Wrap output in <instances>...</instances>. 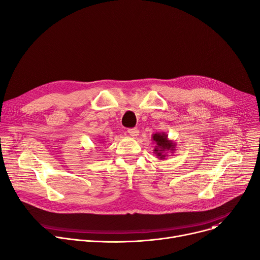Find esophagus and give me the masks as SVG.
Listing matches in <instances>:
<instances>
[{"label": "esophagus", "mask_w": 260, "mask_h": 260, "mask_svg": "<svg viewBox=\"0 0 260 260\" xmlns=\"http://www.w3.org/2000/svg\"><path fill=\"white\" fill-rule=\"evenodd\" d=\"M127 133L129 136H132V137H137L139 135V131L137 128H128Z\"/></svg>", "instance_id": "1"}]
</instances>
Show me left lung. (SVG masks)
<instances>
[{
  "label": "left lung",
  "instance_id": "1",
  "mask_svg": "<svg viewBox=\"0 0 260 260\" xmlns=\"http://www.w3.org/2000/svg\"><path fill=\"white\" fill-rule=\"evenodd\" d=\"M152 139L155 143L154 154L159 160H166L169 152L174 153L176 148V143L173 140H170L166 133H156L152 136Z\"/></svg>",
  "mask_w": 260,
  "mask_h": 260
}]
</instances>
